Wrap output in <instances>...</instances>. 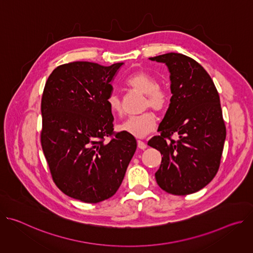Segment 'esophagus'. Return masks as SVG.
<instances>
[{
	"label": "esophagus",
	"instance_id": "34e87169",
	"mask_svg": "<svg viewBox=\"0 0 253 253\" xmlns=\"http://www.w3.org/2000/svg\"><path fill=\"white\" fill-rule=\"evenodd\" d=\"M137 145H138V148H139V149H142V150H144V149H146V148H147L146 143H145V142H143V141H140V140H138V141H137Z\"/></svg>",
	"mask_w": 253,
	"mask_h": 253
}]
</instances>
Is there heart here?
Here are the masks:
<instances>
[{"mask_svg": "<svg viewBox=\"0 0 253 253\" xmlns=\"http://www.w3.org/2000/svg\"><path fill=\"white\" fill-rule=\"evenodd\" d=\"M126 84L142 93L145 94V101H144V109L152 108L157 112L164 111L169 103V93L168 91L158 86L157 79L145 71H138L131 74L127 80ZM107 105L110 111L114 115H122L123 107L119 95L115 92L109 94L106 99ZM157 124V118L155 114L151 111L145 112L138 116H132L128 118L121 126V130L133 135L137 138H143L152 131L155 130Z\"/></svg>", "mask_w": 253, "mask_h": 253, "instance_id": "heart-1", "label": "heart"}]
</instances>
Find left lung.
<instances>
[{"label": "left lung", "mask_w": 253, "mask_h": 253, "mask_svg": "<svg viewBox=\"0 0 253 253\" xmlns=\"http://www.w3.org/2000/svg\"><path fill=\"white\" fill-rule=\"evenodd\" d=\"M149 59L168 67L172 93L160 135L148 142L163 156L155 173L157 184L174 195L197 192L217 173L222 156L226 128L218 92L205 69L190 57L167 53ZM173 133L177 140L170 139Z\"/></svg>", "instance_id": "1"}]
</instances>
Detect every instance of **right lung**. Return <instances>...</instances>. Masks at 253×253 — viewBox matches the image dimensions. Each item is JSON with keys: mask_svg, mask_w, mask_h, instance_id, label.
I'll list each match as a JSON object with an SVG mask.
<instances>
[{"mask_svg": "<svg viewBox=\"0 0 253 253\" xmlns=\"http://www.w3.org/2000/svg\"><path fill=\"white\" fill-rule=\"evenodd\" d=\"M123 63L72 62L49 76L41 102V145L53 181L66 195L98 203L120 187L136 151V139L113 133L106 99ZM105 136H112L104 142Z\"/></svg>", "mask_w": 253, "mask_h": 253, "instance_id": "obj_1", "label": "right lung"}]
</instances>
